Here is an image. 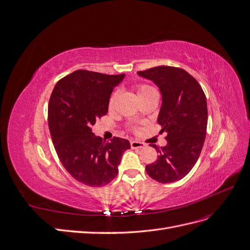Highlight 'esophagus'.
<instances>
[{
    "mask_svg": "<svg viewBox=\"0 0 250 250\" xmlns=\"http://www.w3.org/2000/svg\"><path fill=\"white\" fill-rule=\"evenodd\" d=\"M130 146L132 149H142L146 146V144L138 141H130Z\"/></svg>",
    "mask_w": 250,
    "mask_h": 250,
    "instance_id": "34e87169",
    "label": "esophagus"
}]
</instances>
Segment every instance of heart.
I'll list each match as a JSON object with an SVG mask.
<instances>
[{
  "mask_svg": "<svg viewBox=\"0 0 250 250\" xmlns=\"http://www.w3.org/2000/svg\"><path fill=\"white\" fill-rule=\"evenodd\" d=\"M138 95H139V98H142L144 96H147L151 93L153 92H156V90L150 85H147V84H139L138 85ZM117 96H118V93L117 92H113L109 98L108 100V108H112L113 105H115V102H116V99H117Z\"/></svg>",
  "mask_w": 250,
  "mask_h": 250,
  "instance_id": "b5f03b06",
  "label": "heart"
}]
</instances>
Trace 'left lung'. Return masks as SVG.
Listing matches in <instances>:
<instances>
[{
	"instance_id": "1",
	"label": "left lung",
	"mask_w": 250,
	"mask_h": 250,
	"mask_svg": "<svg viewBox=\"0 0 250 250\" xmlns=\"http://www.w3.org/2000/svg\"><path fill=\"white\" fill-rule=\"evenodd\" d=\"M152 80L163 97L157 122L167 132V145L156 147L157 160L146 166L148 175L161 184L184 178L201 153L208 126V105L198 81L180 67L160 65L140 71Z\"/></svg>"
}]
</instances>
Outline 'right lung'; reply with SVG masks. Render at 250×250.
I'll return each instance as SVG.
<instances>
[{
	"label": "right lung",
	"instance_id": "1",
	"mask_svg": "<svg viewBox=\"0 0 250 250\" xmlns=\"http://www.w3.org/2000/svg\"><path fill=\"white\" fill-rule=\"evenodd\" d=\"M124 74L106 75L78 70L60 79L48 104L51 138L60 163L79 183L98 188L118 175L128 140L105 142L92 131L98 119L107 113L113 87Z\"/></svg>",
	"mask_w": 250,
	"mask_h": 250
}]
</instances>
